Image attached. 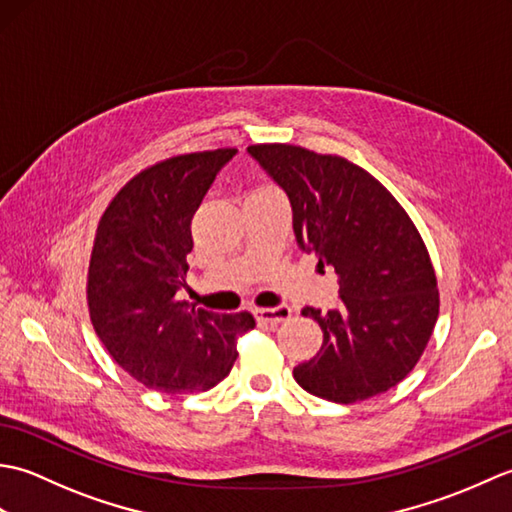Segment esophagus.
<instances>
[{
  "instance_id": "esophagus-1",
  "label": "esophagus",
  "mask_w": 512,
  "mask_h": 512,
  "mask_svg": "<svg viewBox=\"0 0 512 512\" xmlns=\"http://www.w3.org/2000/svg\"><path fill=\"white\" fill-rule=\"evenodd\" d=\"M292 317L290 306H277V308H255V319L259 323L277 325L281 321H288Z\"/></svg>"
}]
</instances>
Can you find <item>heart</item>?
<instances>
[{
    "label": "heart",
    "mask_w": 512,
    "mask_h": 512,
    "mask_svg": "<svg viewBox=\"0 0 512 512\" xmlns=\"http://www.w3.org/2000/svg\"><path fill=\"white\" fill-rule=\"evenodd\" d=\"M255 193H279L275 187H270V184H264V187H257Z\"/></svg>",
    "instance_id": "1"
}]
</instances>
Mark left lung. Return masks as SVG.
<instances>
[{
    "label": "left lung",
    "instance_id": "1",
    "mask_svg": "<svg viewBox=\"0 0 512 512\" xmlns=\"http://www.w3.org/2000/svg\"><path fill=\"white\" fill-rule=\"evenodd\" d=\"M292 204L303 250L339 273V308L306 306L317 356L295 367L310 394L352 405L396 387L427 347L440 312L436 270L407 211L363 167L299 145H250Z\"/></svg>",
    "mask_w": 512,
    "mask_h": 512
}]
</instances>
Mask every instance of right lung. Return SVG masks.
<instances>
[{
  "label": "right lung",
  "instance_id": "add662e5",
  "mask_svg": "<svg viewBox=\"0 0 512 512\" xmlns=\"http://www.w3.org/2000/svg\"><path fill=\"white\" fill-rule=\"evenodd\" d=\"M233 147L156 162L129 180L96 226L88 268L94 332L149 389L200 394L228 376L250 312L220 314L178 299L193 248L191 220Z\"/></svg>",
  "mask_w": 512,
  "mask_h": 512
}]
</instances>
